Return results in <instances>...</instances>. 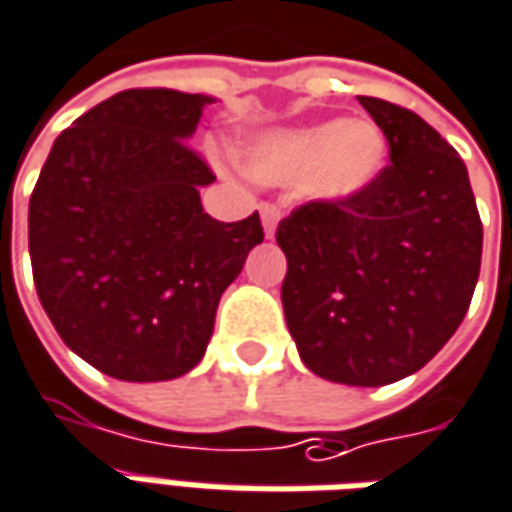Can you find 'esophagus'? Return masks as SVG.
Returning a JSON list of instances; mask_svg holds the SVG:
<instances>
[{
	"instance_id": "esophagus-1",
	"label": "esophagus",
	"mask_w": 512,
	"mask_h": 512,
	"mask_svg": "<svg viewBox=\"0 0 512 512\" xmlns=\"http://www.w3.org/2000/svg\"><path fill=\"white\" fill-rule=\"evenodd\" d=\"M260 221H263V232L266 238H274L277 232V221H280V210L274 205H260Z\"/></svg>"
}]
</instances>
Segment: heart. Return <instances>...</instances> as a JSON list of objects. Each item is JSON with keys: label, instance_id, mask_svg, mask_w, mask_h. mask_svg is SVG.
<instances>
[{"label": "heart", "instance_id": "obj_1", "mask_svg": "<svg viewBox=\"0 0 512 512\" xmlns=\"http://www.w3.org/2000/svg\"><path fill=\"white\" fill-rule=\"evenodd\" d=\"M241 166L263 185L305 182L321 205H352L388 166V138L366 119H327L255 135L241 149Z\"/></svg>", "mask_w": 512, "mask_h": 512}]
</instances>
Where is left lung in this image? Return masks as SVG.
I'll use <instances>...</instances> for the list:
<instances>
[{
	"mask_svg": "<svg viewBox=\"0 0 512 512\" xmlns=\"http://www.w3.org/2000/svg\"><path fill=\"white\" fill-rule=\"evenodd\" d=\"M391 144V166L352 205L280 221L285 324L313 374L380 388L443 349L480 277L482 221L466 163L413 110L360 96Z\"/></svg>",
	"mask_w": 512,
	"mask_h": 512,
	"instance_id": "obj_1",
	"label": "left lung"
}]
</instances>
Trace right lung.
I'll return each mask as SVG.
<instances>
[{"instance_id":"1","label":"right lung","mask_w":512,"mask_h":512,"mask_svg":"<svg viewBox=\"0 0 512 512\" xmlns=\"http://www.w3.org/2000/svg\"><path fill=\"white\" fill-rule=\"evenodd\" d=\"M216 96L121 91L60 132L30 199L35 291L74 355L124 382L205 357L221 293L263 241L260 216L210 219L191 152Z\"/></svg>"}]
</instances>
